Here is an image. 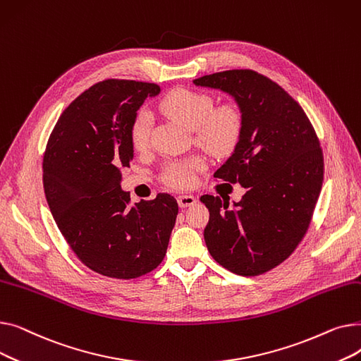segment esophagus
Returning a JSON list of instances; mask_svg holds the SVG:
<instances>
[{
    "label": "esophagus",
    "mask_w": 361,
    "mask_h": 361,
    "mask_svg": "<svg viewBox=\"0 0 361 361\" xmlns=\"http://www.w3.org/2000/svg\"><path fill=\"white\" fill-rule=\"evenodd\" d=\"M196 202H197V199H196L195 196H190V195H183V196H178V204H180V207H188V206H193Z\"/></svg>",
    "instance_id": "obj_1"
}]
</instances>
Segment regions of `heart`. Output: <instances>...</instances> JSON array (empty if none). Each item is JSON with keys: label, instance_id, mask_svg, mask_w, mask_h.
<instances>
[{"label": "heart", "instance_id": "heart-1", "mask_svg": "<svg viewBox=\"0 0 361 361\" xmlns=\"http://www.w3.org/2000/svg\"><path fill=\"white\" fill-rule=\"evenodd\" d=\"M159 109L168 117L193 130L197 145L214 157L230 154L240 139L243 126L240 111L230 104L212 109V99L204 93L176 89L161 99ZM150 124V112L140 109L130 128L131 145L136 150H143L147 146ZM204 161L202 158L171 162L166 166L165 177L176 187H188L195 181L196 171L202 169Z\"/></svg>", "mask_w": 361, "mask_h": 361}]
</instances>
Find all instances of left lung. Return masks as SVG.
<instances>
[{
	"label": "left lung",
	"mask_w": 361,
	"mask_h": 361,
	"mask_svg": "<svg viewBox=\"0 0 361 361\" xmlns=\"http://www.w3.org/2000/svg\"><path fill=\"white\" fill-rule=\"evenodd\" d=\"M221 90L241 114V135L215 177L245 188L240 202L203 195L209 209L204 241L211 256L237 275L278 267L305 237L324 181V157L306 112L271 79L228 70L193 80Z\"/></svg>",
	"instance_id": "8db88e82"
}]
</instances>
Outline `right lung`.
Returning <instances> with one entry per match:
<instances>
[{
    "mask_svg": "<svg viewBox=\"0 0 361 361\" xmlns=\"http://www.w3.org/2000/svg\"><path fill=\"white\" fill-rule=\"evenodd\" d=\"M154 83L104 80L85 90L56 121L44 155V190L66 241L86 267L131 279L164 260L177 200L159 193L130 206L121 168L135 157L130 128Z\"/></svg>",
    "mask_w": 361,
    "mask_h": 361,
    "instance_id": "1",
    "label": "right lung"
}]
</instances>
